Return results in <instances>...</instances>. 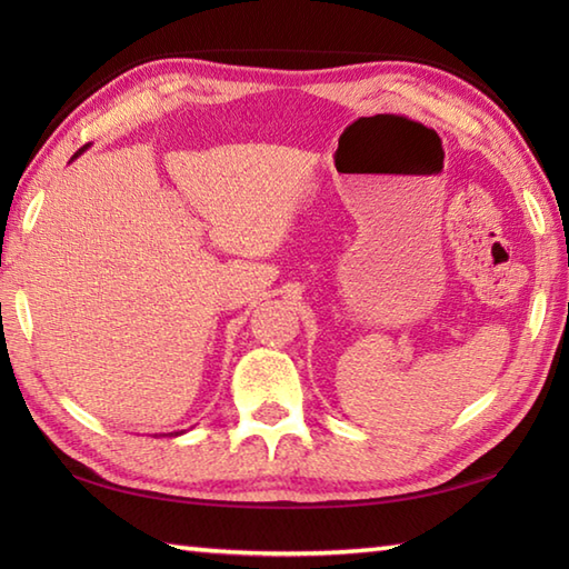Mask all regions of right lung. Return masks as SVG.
<instances>
[{"mask_svg": "<svg viewBox=\"0 0 569 569\" xmlns=\"http://www.w3.org/2000/svg\"><path fill=\"white\" fill-rule=\"evenodd\" d=\"M84 149H88V147H82V149H78V153H76V156H72V159H78V156H80V153H82ZM72 159H70V161H72ZM171 435H180V432H171Z\"/></svg>", "mask_w": 569, "mask_h": 569, "instance_id": "right-lung-1", "label": "right lung"}]
</instances>
